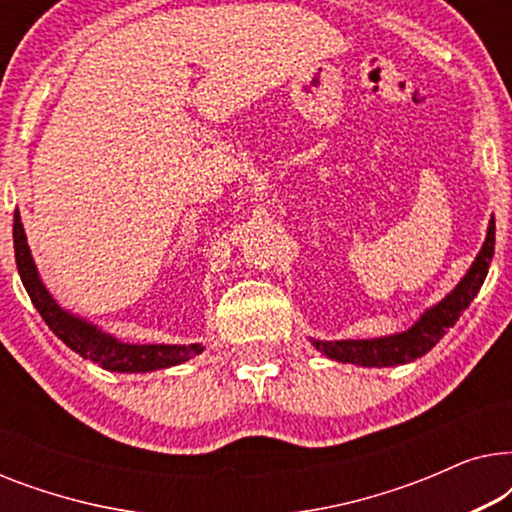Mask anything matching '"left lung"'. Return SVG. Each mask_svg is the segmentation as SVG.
Segmentation results:
<instances>
[{
	"mask_svg": "<svg viewBox=\"0 0 512 512\" xmlns=\"http://www.w3.org/2000/svg\"><path fill=\"white\" fill-rule=\"evenodd\" d=\"M494 219L489 221L487 240L482 244L478 258H475L471 270L461 279L450 296L440 300L436 307H431L415 326L405 333L389 335V338L375 340H338V342H321L314 340V347L321 349L328 359L342 363H356V366L382 368V366H401V363L415 361L424 356L433 345L443 338L445 331L454 326L461 317V312L471 305V300L478 296L482 282H485L489 263L494 256Z\"/></svg>",
	"mask_w": 512,
	"mask_h": 512,
	"instance_id": "left-lung-1",
	"label": "left lung"
}]
</instances>
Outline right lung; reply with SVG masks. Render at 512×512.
<instances>
[{
	"label": "right lung",
	"instance_id": "right-lung-1",
	"mask_svg": "<svg viewBox=\"0 0 512 512\" xmlns=\"http://www.w3.org/2000/svg\"><path fill=\"white\" fill-rule=\"evenodd\" d=\"M13 249H16L18 275L23 279L25 291L30 293V300L37 307L41 319L69 349H74L83 359L107 370H116V373H146V370L177 366V363H184L202 352L200 345H125L114 335L102 333L97 326H90L86 321L76 319L74 314L62 310L37 275L18 209L13 214Z\"/></svg>",
	"mask_w": 512,
	"mask_h": 512
}]
</instances>
